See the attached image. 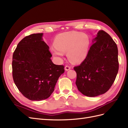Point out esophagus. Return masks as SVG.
Masks as SVG:
<instances>
[{
    "instance_id": "1",
    "label": "esophagus",
    "mask_w": 128,
    "mask_h": 128,
    "mask_svg": "<svg viewBox=\"0 0 128 128\" xmlns=\"http://www.w3.org/2000/svg\"><path fill=\"white\" fill-rule=\"evenodd\" d=\"M65 70H70V68H71V67L70 66H68V65H66V66H65Z\"/></svg>"
}]
</instances>
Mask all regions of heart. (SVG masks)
Returning <instances> with one entry per match:
<instances>
[{
  "instance_id": "b5f03b06",
  "label": "heart",
  "mask_w": 128,
  "mask_h": 128,
  "mask_svg": "<svg viewBox=\"0 0 128 128\" xmlns=\"http://www.w3.org/2000/svg\"><path fill=\"white\" fill-rule=\"evenodd\" d=\"M90 38L86 34L76 32L58 34L55 40V46L51 48L52 54L60 58L67 52V56L73 62H80L88 54Z\"/></svg>"
}]
</instances>
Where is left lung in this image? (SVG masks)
I'll return each mask as SVG.
<instances>
[{"instance_id": "left-lung-1", "label": "left lung", "mask_w": 128, "mask_h": 128, "mask_svg": "<svg viewBox=\"0 0 128 128\" xmlns=\"http://www.w3.org/2000/svg\"><path fill=\"white\" fill-rule=\"evenodd\" d=\"M93 42L85 60L74 67L78 89L91 97L104 94L110 88L119 69L117 46L111 37L100 30Z\"/></svg>"}]
</instances>
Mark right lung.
<instances>
[{
  "mask_svg": "<svg viewBox=\"0 0 128 128\" xmlns=\"http://www.w3.org/2000/svg\"><path fill=\"white\" fill-rule=\"evenodd\" d=\"M43 33L25 37L18 43L12 56V76L15 85L25 97L40 101L49 98L64 65L51 60L49 47L42 39Z\"/></svg>",
  "mask_w": 128,
  "mask_h": 128,
  "instance_id": "obj_1",
  "label": "right lung"
}]
</instances>
